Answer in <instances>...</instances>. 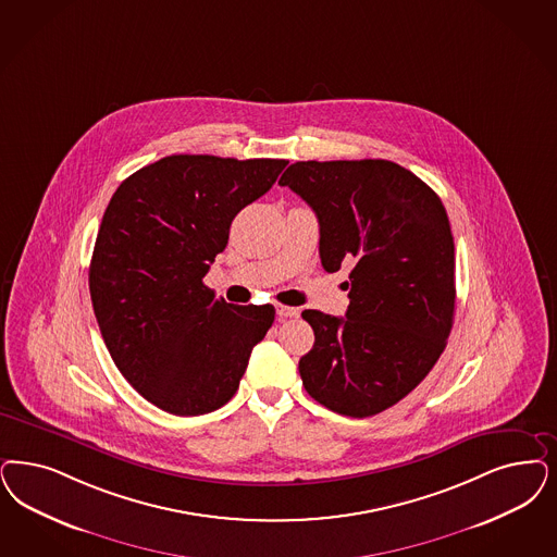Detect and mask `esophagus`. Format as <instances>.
<instances>
[{
	"label": "esophagus",
	"mask_w": 557,
	"mask_h": 557,
	"mask_svg": "<svg viewBox=\"0 0 557 557\" xmlns=\"http://www.w3.org/2000/svg\"><path fill=\"white\" fill-rule=\"evenodd\" d=\"M275 312H277V317H280V319H294V317H298V314H300V310H298V308L284 307V305H277Z\"/></svg>",
	"instance_id": "obj_1"
}]
</instances>
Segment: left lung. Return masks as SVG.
<instances>
[{
    "label": "left lung",
    "mask_w": 557,
    "mask_h": 557,
    "mask_svg": "<svg viewBox=\"0 0 557 557\" xmlns=\"http://www.w3.org/2000/svg\"><path fill=\"white\" fill-rule=\"evenodd\" d=\"M319 218L329 273L351 263L346 317L305 310L308 395L368 418L401 401L438 362L455 317V243L441 197L391 160L296 162L280 178Z\"/></svg>",
    "instance_id": "1"
}]
</instances>
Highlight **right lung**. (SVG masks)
Returning <instances> with one entry per match:
<instances>
[{
    "mask_svg": "<svg viewBox=\"0 0 557 557\" xmlns=\"http://www.w3.org/2000/svg\"><path fill=\"white\" fill-rule=\"evenodd\" d=\"M288 160L176 153L127 176L109 201L88 271L102 339L150 404L203 416L228 404L275 308L234 307L203 284L234 215Z\"/></svg>",
    "mask_w": 557,
    "mask_h": 557,
    "instance_id": "add662e5",
    "label": "right lung"
}]
</instances>
